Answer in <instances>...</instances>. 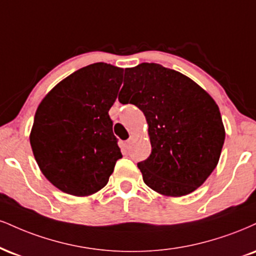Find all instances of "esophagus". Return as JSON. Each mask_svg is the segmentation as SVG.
<instances>
[{
  "label": "esophagus",
  "mask_w": 256,
  "mask_h": 256,
  "mask_svg": "<svg viewBox=\"0 0 256 256\" xmlns=\"http://www.w3.org/2000/svg\"><path fill=\"white\" fill-rule=\"evenodd\" d=\"M134 140V134H132V136L128 140V143H126V144H128V146H130V144H131Z\"/></svg>",
  "instance_id": "esophagus-1"
}]
</instances>
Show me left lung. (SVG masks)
I'll list each match as a JSON object with an SVG mask.
<instances>
[{"instance_id": "1", "label": "left lung", "mask_w": 256, "mask_h": 256, "mask_svg": "<svg viewBox=\"0 0 256 256\" xmlns=\"http://www.w3.org/2000/svg\"><path fill=\"white\" fill-rule=\"evenodd\" d=\"M122 104L146 116L152 154L138 163L146 186L167 196L192 193L216 168L226 140L220 108L187 76L156 63L125 69Z\"/></svg>"}]
</instances>
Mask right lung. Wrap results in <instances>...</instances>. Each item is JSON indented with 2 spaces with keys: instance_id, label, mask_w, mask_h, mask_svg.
<instances>
[{
  "instance_id": "add662e5",
  "label": "right lung",
  "mask_w": 256,
  "mask_h": 256,
  "mask_svg": "<svg viewBox=\"0 0 256 256\" xmlns=\"http://www.w3.org/2000/svg\"><path fill=\"white\" fill-rule=\"evenodd\" d=\"M122 72L107 63L90 64L54 86L39 104L30 146L42 173L62 192L94 194L122 158L108 116Z\"/></svg>"
}]
</instances>
